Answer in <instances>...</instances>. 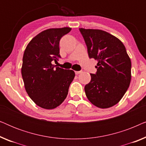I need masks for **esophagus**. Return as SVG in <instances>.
Segmentation results:
<instances>
[{"mask_svg": "<svg viewBox=\"0 0 146 146\" xmlns=\"http://www.w3.org/2000/svg\"><path fill=\"white\" fill-rule=\"evenodd\" d=\"M82 72V71H75V74L76 75H78V74H80Z\"/></svg>", "mask_w": 146, "mask_h": 146, "instance_id": "esophagus-1", "label": "esophagus"}]
</instances>
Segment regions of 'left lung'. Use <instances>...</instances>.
Segmentation results:
<instances>
[{"instance_id":"obj_1","label":"left lung","mask_w":146,"mask_h":146,"mask_svg":"<svg viewBox=\"0 0 146 146\" xmlns=\"http://www.w3.org/2000/svg\"><path fill=\"white\" fill-rule=\"evenodd\" d=\"M90 58H94L96 74L85 86L89 101L100 108H108L120 101L131 81V60L121 42L114 36L98 29L80 28Z\"/></svg>"}]
</instances>
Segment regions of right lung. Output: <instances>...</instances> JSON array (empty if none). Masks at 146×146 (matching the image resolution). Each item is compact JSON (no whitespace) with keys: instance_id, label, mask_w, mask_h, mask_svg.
<instances>
[{"instance_id":"right-lung-1","label":"right lung","mask_w":146,"mask_h":146,"mask_svg":"<svg viewBox=\"0 0 146 146\" xmlns=\"http://www.w3.org/2000/svg\"><path fill=\"white\" fill-rule=\"evenodd\" d=\"M64 27L45 30L33 38L24 52L21 73L26 91L37 106L52 110L66 99L74 72L56 67L61 38L71 31Z\"/></svg>"}]
</instances>
